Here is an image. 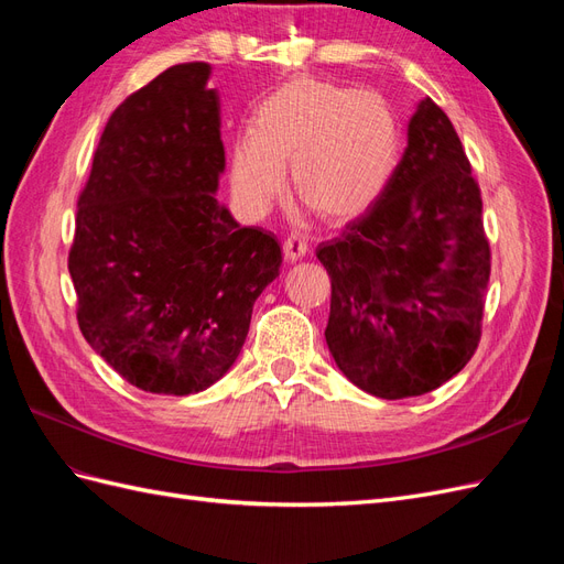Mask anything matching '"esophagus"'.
Returning <instances> with one entry per match:
<instances>
[{
	"mask_svg": "<svg viewBox=\"0 0 564 564\" xmlns=\"http://www.w3.org/2000/svg\"><path fill=\"white\" fill-rule=\"evenodd\" d=\"M282 249H284V259L289 263H296V261L303 259L305 253H308V242H305L303 237H299V235H289L284 245H282Z\"/></svg>",
	"mask_w": 564,
	"mask_h": 564,
	"instance_id": "obj_1",
	"label": "esophagus"
}]
</instances>
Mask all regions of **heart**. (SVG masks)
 Listing matches in <instances>:
<instances>
[{
    "label": "heart",
    "instance_id": "b5f03b06",
    "mask_svg": "<svg viewBox=\"0 0 564 564\" xmlns=\"http://www.w3.org/2000/svg\"><path fill=\"white\" fill-rule=\"evenodd\" d=\"M400 124L379 91L299 77L253 110L251 135L230 150V185L249 214L263 216L286 191L332 224L362 216L395 172Z\"/></svg>",
    "mask_w": 564,
    "mask_h": 564
}]
</instances>
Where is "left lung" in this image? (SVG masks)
<instances>
[{
    "label": "left lung",
    "mask_w": 564,
    "mask_h": 564,
    "mask_svg": "<svg viewBox=\"0 0 564 564\" xmlns=\"http://www.w3.org/2000/svg\"><path fill=\"white\" fill-rule=\"evenodd\" d=\"M317 259L332 280L324 338L350 383L381 400L416 398L468 365L489 282L482 197L431 98L409 119L381 197Z\"/></svg>",
    "instance_id": "8db88e82"
}]
</instances>
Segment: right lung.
<instances>
[{"mask_svg":"<svg viewBox=\"0 0 564 564\" xmlns=\"http://www.w3.org/2000/svg\"><path fill=\"white\" fill-rule=\"evenodd\" d=\"M209 77V63L174 65L110 115L67 259L87 344L155 395L226 377L282 265L275 235L216 197L226 150Z\"/></svg>","mask_w":564,"mask_h":564,"instance_id":"right-lung-1","label":"right lung"}]
</instances>
